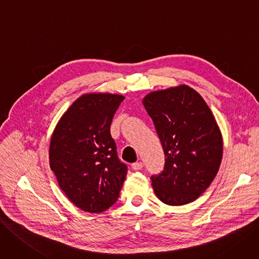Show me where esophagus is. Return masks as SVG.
<instances>
[{
	"label": "esophagus",
	"mask_w": 259,
	"mask_h": 259,
	"mask_svg": "<svg viewBox=\"0 0 259 259\" xmlns=\"http://www.w3.org/2000/svg\"><path fill=\"white\" fill-rule=\"evenodd\" d=\"M131 167H132V169H135V170H140V169L143 168V163H142V162H136V163H133L131 165Z\"/></svg>",
	"instance_id": "1"
}]
</instances>
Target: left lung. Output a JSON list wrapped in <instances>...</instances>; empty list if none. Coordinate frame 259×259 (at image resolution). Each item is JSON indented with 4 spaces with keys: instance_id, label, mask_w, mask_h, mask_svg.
Instances as JSON below:
<instances>
[{
    "instance_id": "8db88e82",
    "label": "left lung",
    "mask_w": 259,
    "mask_h": 259,
    "mask_svg": "<svg viewBox=\"0 0 259 259\" xmlns=\"http://www.w3.org/2000/svg\"><path fill=\"white\" fill-rule=\"evenodd\" d=\"M143 104L165 155L164 170L151 177L157 197L169 206L195 200L215 178L223 139L211 110L186 84L147 94Z\"/></svg>"
}]
</instances>
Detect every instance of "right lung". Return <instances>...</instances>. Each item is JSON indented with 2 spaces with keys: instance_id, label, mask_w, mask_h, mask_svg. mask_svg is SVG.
Listing matches in <instances>:
<instances>
[{
  "instance_id": "right-lung-1",
  "label": "right lung",
  "mask_w": 259,
  "mask_h": 259,
  "mask_svg": "<svg viewBox=\"0 0 259 259\" xmlns=\"http://www.w3.org/2000/svg\"><path fill=\"white\" fill-rule=\"evenodd\" d=\"M124 99L110 93L84 94L62 115L52 133L49 160L60 188L72 204L99 213L116 202L127 176L110 126Z\"/></svg>"
}]
</instances>
